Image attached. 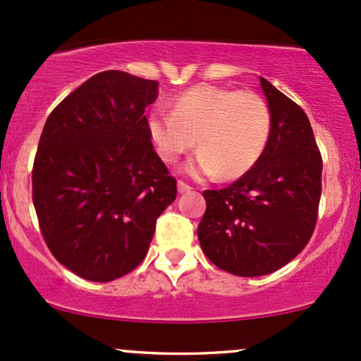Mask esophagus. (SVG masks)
<instances>
[{
  "instance_id": "esophagus-1",
  "label": "esophagus",
  "mask_w": 361,
  "mask_h": 361,
  "mask_svg": "<svg viewBox=\"0 0 361 361\" xmlns=\"http://www.w3.org/2000/svg\"><path fill=\"white\" fill-rule=\"evenodd\" d=\"M177 189H179V192H188V191H191L192 188L188 184V182L179 180V182H177Z\"/></svg>"
}]
</instances>
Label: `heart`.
Returning <instances> with one entry per match:
<instances>
[{
	"mask_svg": "<svg viewBox=\"0 0 361 361\" xmlns=\"http://www.w3.org/2000/svg\"><path fill=\"white\" fill-rule=\"evenodd\" d=\"M149 140L165 164H176L197 141V157L185 167L192 176L238 179L249 172L269 143L273 117L256 92L197 85L177 95L170 114L148 116Z\"/></svg>",
	"mask_w": 361,
	"mask_h": 361,
	"instance_id": "1",
	"label": "heart"
}]
</instances>
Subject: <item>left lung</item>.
<instances>
[{"mask_svg": "<svg viewBox=\"0 0 361 361\" xmlns=\"http://www.w3.org/2000/svg\"><path fill=\"white\" fill-rule=\"evenodd\" d=\"M273 117L269 143L249 172L202 192L197 238L206 257L235 276L271 274L309 244L317 224L322 157L300 105L261 78Z\"/></svg>", "mask_w": 361, "mask_h": 361, "instance_id": "obj_1", "label": "left lung"}]
</instances>
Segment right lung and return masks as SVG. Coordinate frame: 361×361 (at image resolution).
Returning <instances> with one entry per match:
<instances>
[{
	"mask_svg": "<svg viewBox=\"0 0 361 361\" xmlns=\"http://www.w3.org/2000/svg\"><path fill=\"white\" fill-rule=\"evenodd\" d=\"M157 95L155 80L97 73L56 105L40 135L32 169L40 232L52 256L88 281L137 268L177 196L147 126Z\"/></svg>",
	"mask_w": 361,
	"mask_h": 361,
	"instance_id": "add662e5",
	"label": "right lung"
}]
</instances>
